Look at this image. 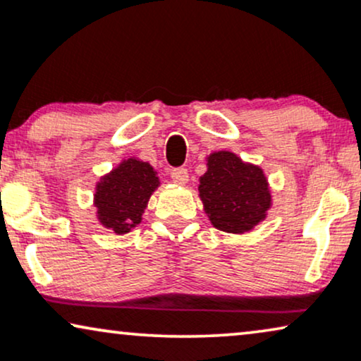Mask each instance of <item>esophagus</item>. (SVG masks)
I'll use <instances>...</instances> for the list:
<instances>
[{
	"label": "esophagus",
	"mask_w": 361,
	"mask_h": 361,
	"mask_svg": "<svg viewBox=\"0 0 361 361\" xmlns=\"http://www.w3.org/2000/svg\"><path fill=\"white\" fill-rule=\"evenodd\" d=\"M171 177L176 184H185L189 180V172H187L185 167H176V169H172Z\"/></svg>",
	"instance_id": "esophagus-1"
}]
</instances>
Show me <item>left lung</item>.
<instances>
[{"instance_id": "8db88e82", "label": "left lung", "mask_w": 361, "mask_h": 361, "mask_svg": "<svg viewBox=\"0 0 361 361\" xmlns=\"http://www.w3.org/2000/svg\"><path fill=\"white\" fill-rule=\"evenodd\" d=\"M199 192L212 226L231 233L249 232L272 204L264 171L227 151L210 154Z\"/></svg>"}]
</instances>
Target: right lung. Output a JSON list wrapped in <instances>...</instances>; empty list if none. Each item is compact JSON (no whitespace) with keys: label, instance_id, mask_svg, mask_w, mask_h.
I'll use <instances>...</instances> for the list:
<instances>
[{"label":"right lung","instance_id":"obj_1","mask_svg":"<svg viewBox=\"0 0 361 361\" xmlns=\"http://www.w3.org/2000/svg\"><path fill=\"white\" fill-rule=\"evenodd\" d=\"M159 177L147 162L128 159L97 184L94 204L97 219L116 233H128L140 224Z\"/></svg>","mask_w":361,"mask_h":361}]
</instances>
